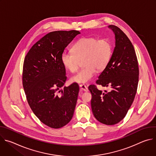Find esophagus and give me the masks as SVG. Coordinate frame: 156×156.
<instances>
[{
  "label": "esophagus",
  "instance_id": "esophagus-1",
  "mask_svg": "<svg viewBox=\"0 0 156 156\" xmlns=\"http://www.w3.org/2000/svg\"><path fill=\"white\" fill-rule=\"evenodd\" d=\"M80 87L81 90H83L84 91H88L87 87L84 84H80Z\"/></svg>",
  "mask_w": 156,
  "mask_h": 156
}]
</instances>
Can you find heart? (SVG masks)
I'll use <instances>...</instances> for the list:
<instances>
[{"label": "heart", "instance_id": "1", "mask_svg": "<svg viewBox=\"0 0 156 156\" xmlns=\"http://www.w3.org/2000/svg\"><path fill=\"white\" fill-rule=\"evenodd\" d=\"M73 52L65 51L61 61L66 69L72 73L77 72L83 61L84 67L72 77L73 82L86 83L94 76L96 70H104L108 65L113 54V44L108 38L98 39L84 37L76 41L72 47Z\"/></svg>", "mask_w": 156, "mask_h": 156}]
</instances>
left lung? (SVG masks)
<instances>
[{
    "instance_id": "obj_1",
    "label": "left lung",
    "mask_w": 156,
    "mask_h": 156,
    "mask_svg": "<svg viewBox=\"0 0 156 156\" xmlns=\"http://www.w3.org/2000/svg\"><path fill=\"white\" fill-rule=\"evenodd\" d=\"M114 32L115 47L112 56L98 77L96 84L110 87L103 93L96 86L88 87L92 94L91 108L101 123L112 125L126 116L134 101L139 80L138 62L136 52L127 36L117 27H108Z\"/></svg>"
}]
</instances>
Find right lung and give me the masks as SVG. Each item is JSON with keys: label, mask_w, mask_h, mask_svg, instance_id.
<instances>
[{"label": "right lung", "mask_w": 156, "mask_h": 156, "mask_svg": "<svg viewBox=\"0 0 156 156\" xmlns=\"http://www.w3.org/2000/svg\"><path fill=\"white\" fill-rule=\"evenodd\" d=\"M78 34L76 30L51 32L25 57L22 80L27 101L39 120L52 128L66 125L74 114L79 86L73 83L63 90L59 89L66 80L61 55Z\"/></svg>", "instance_id": "add662e5"}]
</instances>
